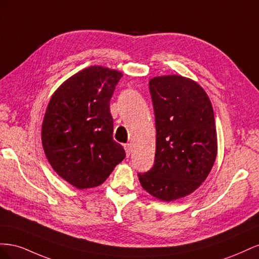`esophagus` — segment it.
<instances>
[{
	"label": "esophagus",
	"instance_id": "esophagus-1",
	"mask_svg": "<svg viewBox=\"0 0 259 259\" xmlns=\"http://www.w3.org/2000/svg\"><path fill=\"white\" fill-rule=\"evenodd\" d=\"M124 149H125V152H126V156L128 158V156L131 155V152H132V146H131V144H125L124 145Z\"/></svg>",
	"mask_w": 259,
	"mask_h": 259
}]
</instances>
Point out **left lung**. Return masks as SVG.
<instances>
[{
    "instance_id": "obj_1",
    "label": "left lung",
    "mask_w": 259,
    "mask_h": 259,
    "mask_svg": "<svg viewBox=\"0 0 259 259\" xmlns=\"http://www.w3.org/2000/svg\"><path fill=\"white\" fill-rule=\"evenodd\" d=\"M155 117V158L139 182L152 197L170 202L204 182L217 155L214 111L205 91L182 75L149 81Z\"/></svg>"
}]
</instances>
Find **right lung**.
<instances>
[{"label": "right lung", "instance_id": "add662e5", "mask_svg": "<svg viewBox=\"0 0 259 259\" xmlns=\"http://www.w3.org/2000/svg\"><path fill=\"white\" fill-rule=\"evenodd\" d=\"M122 73L92 66L53 94L42 124V145L53 169L77 189L103 184L125 158L113 140L110 99Z\"/></svg>", "mask_w": 259, "mask_h": 259}]
</instances>
